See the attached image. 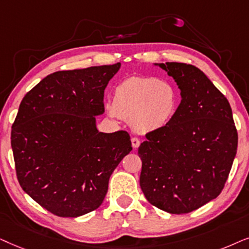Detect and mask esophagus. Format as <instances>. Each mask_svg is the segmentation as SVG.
<instances>
[{
    "mask_svg": "<svg viewBox=\"0 0 249 249\" xmlns=\"http://www.w3.org/2000/svg\"><path fill=\"white\" fill-rule=\"evenodd\" d=\"M131 142H132V145H133V148H138L139 145H140V140H139V139L137 138V137H134V138H132L131 139Z\"/></svg>",
    "mask_w": 249,
    "mask_h": 249,
    "instance_id": "34e87169",
    "label": "esophagus"
}]
</instances>
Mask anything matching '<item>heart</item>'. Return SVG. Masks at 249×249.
I'll list each match as a JSON object with an SVG mask.
<instances>
[{"label":"heart","mask_w":249,"mask_h":249,"mask_svg":"<svg viewBox=\"0 0 249 249\" xmlns=\"http://www.w3.org/2000/svg\"><path fill=\"white\" fill-rule=\"evenodd\" d=\"M180 94L170 82L157 77H130L114 90L112 105L108 106L111 117L131 121L141 133L166 126L177 112Z\"/></svg>","instance_id":"1"}]
</instances>
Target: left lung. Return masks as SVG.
Instances as JSON below:
<instances>
[{
  "instance_id": "1",
  "label": "left lung",
  "mask_w": 249,
  "mask_h": 249,
  "mask_svg": "<svg viewBox=\"0 0 249 249\" xmlns=\"http://www.w3.org/2000/svg\"><path fill=\"white\" fill-rule=\"evenodd\" d=\"M181 90L166 126L139 147L140 187L151 205L171 214L198 210L223 190L237 154L238 133L228 99L200 69L159 64Z\"/></svg>"
}]
</instances>
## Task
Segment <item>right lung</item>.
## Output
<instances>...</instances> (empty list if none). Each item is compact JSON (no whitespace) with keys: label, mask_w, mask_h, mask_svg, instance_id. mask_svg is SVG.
Segmentation results:
<instances>
[{"label":"right lung","mask_w":249,"mask_h":249,"mask_svg":"<svg viewBox=\"0 0 249 249\" xmlns=\"http://www.w3.org/2000/svg\"><path fill=\"white\" fill-rule=\"evenodd\" d=\"M121 64L50 74L27 92L12 124L17 178L26 194L60 217L97 210L109 178L132 150L126 131L102 133L104 94Z\"/></svg>","instance_id":"right-lung-1"}]
</instances>
